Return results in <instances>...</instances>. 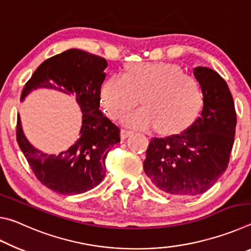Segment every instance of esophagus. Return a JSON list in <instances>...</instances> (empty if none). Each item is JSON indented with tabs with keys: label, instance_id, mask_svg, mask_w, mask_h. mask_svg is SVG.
<instances>
[{
	"label": "esophagus",
	"instance_id": "34e87169",
	"mask_svg": "<svg viewBox=\"0 0 251 251\" xmlns=\"http://www.w3.org/2000/svg\"><path fill=\"white\" fill-rule=\"evenodd\" d=\"M133 134V131L131 130H127V129H121V137H122V139H125V138H127L128 137L129 135H131Z\"/></svg>",
	"mask_w": 251,
	"mask_h": 251
}]
</instances>
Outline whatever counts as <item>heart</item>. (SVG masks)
I'll return each mask as SVG.
<instances>
[{
    "label": "heart",
    "instance_id": "1",
    "mask_svg": "<svg viewBox=\"0 0 251 251\" xmlns=\"http://www.w3.org/2000/svg\"><path fill=\"white\" fill-rule=\"evenodd\" d=\"M101 105L118 118L141 97L142 107L125 113L122 123L133 128L154 125L159 133L179 130L193 120L201 104V87L193 76L168 63H133L126 73L113 74L101 84Z\"/></svg>",
    "mask_w": 251,
    "mask_h": 251
}]
</instances>
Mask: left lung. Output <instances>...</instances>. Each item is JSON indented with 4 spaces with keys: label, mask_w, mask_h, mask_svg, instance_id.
Here are the masks:
<instances>
[{
    "label": "left lung",
    "mask_w": 251,
    "mask_h": 251,
    "mask_svg": "<svg viewBox=\"0 0 251 251\" xmlns=\"http://www.w3.org/2000/svg\"><path fill=\"white\" fill-rule=\"evenodd\" d=\"M194 75L201 87L202 110L180 134L152 138L144 171L157 189L176 197L207 192L227 169L237 116L228 85L217 72L198 66Z\"/></svg>",
    "instance_id": "left-lung-1"
}]
</instances>
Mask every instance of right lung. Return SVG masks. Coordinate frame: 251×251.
<instances>
[{
  "label": "right lung",
  "instance_id": "obj_1",
  "mask_svg": "<svg viewBox=\"0 0 251 251\" xmlns=\"http://www.w3.org/2000/svg\"><path fill=\"white\" fill-rule=\"evenodd\" d=\"M107 67L104 57L71 49L46 59L25 84L21 101L37 88L74 95L82 110L79 137L59 154H48L25 137L18 114L16 139L37 179L53 192L75 195L88 192L104 179L105 158L121 142L120 128L100 109V91Z\"/></svg>",
  "mask_w": 251,
  "mask_h": 251
}]
</instances>
